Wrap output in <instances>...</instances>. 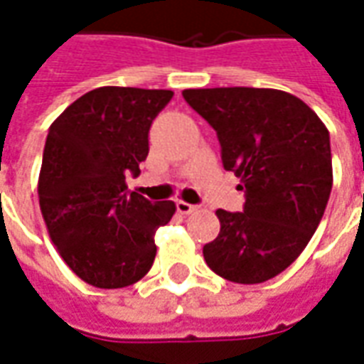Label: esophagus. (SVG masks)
I'll use <instances>...</instances> for the list:
<instances>
[{
    "label": "esophagus",
    "instance_id": "obj_1",
    "mask_svg": "<svg viewBox=\"0 0 364 364\" xmlns=\"http://www.w3.org/2000/svg\"><path fill=\"white\" fill-rule=\"evenodd\" d=\"M175 206H177V213H181V214H191V213H195V210L198 208V206L189 205V203H185V200H177Z\"/></svg>",
    "mask_w": 364,
    "mask_h": 364
}]
</instances>
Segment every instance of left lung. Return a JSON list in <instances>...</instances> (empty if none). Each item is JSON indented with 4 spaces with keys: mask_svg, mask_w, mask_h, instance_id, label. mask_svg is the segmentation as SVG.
Wrapping results in <instances>:
<instances>
[{
    "mask_svg": "<svg viewBox=\"0 0 364 364\" xmlns=\"http://www.w3.org/2000/svg\"><path fill=\"white\" fill-rule=\"evenodd\" d=\"M216 130L222 164L242 179L244 213L216 210L220 234L203 247L222 279L257 284L302 253L328 205L333 171L329 132L308 105L281 90H185Z\"/></svg>",
    "mask_w": 364,
    "mask_h": 364,
    "instance_id": "left-lung-1",
    "label": "left lung"
}]
</instances>
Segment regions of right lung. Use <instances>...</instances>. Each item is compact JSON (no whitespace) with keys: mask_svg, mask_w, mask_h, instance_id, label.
Listing matches in <instances>:
<instances>
[{"mask_svg":"<svg viewBox=\"0 0 364 364\" xmlns=\"http://www.w3.org/2000/svg\"><path fill=\"white\" fill-rule=\"evenodd\" d=\"M169 90L97 87L54 120L38 175V203L56 250L97 289L130 287L156 259L154 236L175 214L173 200L130 193L140 173L151 120Z\"/></svg>","mask_w":364,"mask_h":364,"instance_id":"obj_1","label":"right lung"}]
</instances>
